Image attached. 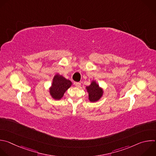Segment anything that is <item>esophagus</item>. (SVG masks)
Wrapping results in <instances>:
<instances>
[{
	"label": "esophagus",
	"mask_w": 156,
	"mask_h": 156,
	"mask_svg": "<svg viewBox=\"0 0 156 156\" xmlns=\"http://www.w3.org/2000/svg\"><path fill=\"white\" fill-rule=\"evenodd\" d=\"M75 84L76 87H78V88H80V87H81V83H79V82H78V83H75Z\"/></svg>",
	"instance_id": "esophagus-1"
}]
</instances>
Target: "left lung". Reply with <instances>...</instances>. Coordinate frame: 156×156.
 I'll return each instance as SVG.
<instances>
[{
	"label": "left lung",
	"instance_id": "left-lung-1",
	"mask_svg": "<svg viewBox=\"0 0 156 156\" xmlns=\"http://www.w3.org/2000/svg\"><path fill=\"white\" fill-rule=\"evenodd\" d=\"M86 88L89 93V99L90 101H96L102 96L103 90L95 81H92L91 84Z\"/></svg>",
	"mask_w": 156,
	"mask_h": 156
}]
</instances>
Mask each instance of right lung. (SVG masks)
Wrapping results in <instances>:
<instances>
[{
    "label": "right lung",
    "mask_w": 156,
    "mask_h": 156,
    "mask_svg": "<svg viewBox=\"0 0 156 156\" xmlns=\"http://www.w3.org/2000/svg\"><path fill=\"white\" fill-rule=\"evenodd\" d=\"M71 85L72 83L70 80L66 79L62 76L56 75L53 78V84L49 89L50 94L55 99L59 100Z\"/></svg>",
    "instance_id": "1"
}]
</instances>
